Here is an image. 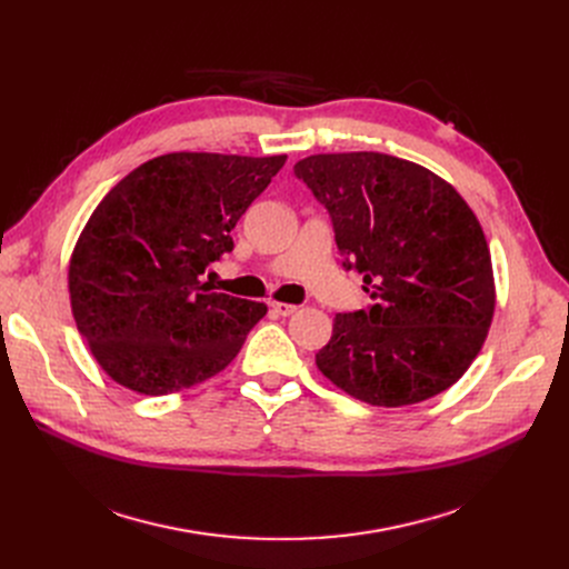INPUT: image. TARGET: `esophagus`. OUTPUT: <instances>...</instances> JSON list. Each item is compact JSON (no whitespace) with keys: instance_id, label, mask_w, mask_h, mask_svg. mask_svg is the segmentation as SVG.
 Wrapping results in <instances>:
<instances>
[{"instance_id":"esophagus-1","label":"esophagus","mask_w":569,"mask_h":569,"mask_svg":"<svg viewBox=\"0 0 569 569\" xmlns=\"http://www.w3.org/2000/svg\"><path fill=\"white\" fill-rule=\"evenodd\" d=\"M269 307H272L277 316H292L297 311L295 305H286V302H269Z\"/></svg>"}]
</instances>
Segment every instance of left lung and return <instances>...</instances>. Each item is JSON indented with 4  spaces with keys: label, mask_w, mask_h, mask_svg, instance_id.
Masks as SVG:
<instances>
[{
    "label": "left lung",
    "mask_w": 569,
    "mask_h": 569,
    "mask_svg": "<svg viewBox=\"0 0 569 569\" xmlns=\"http://www.w3.org/2000/svg\"><path fill=\"white\" fill-rule=\"evenodd\" d=\"M332 217L343 267L373 307L337 313L320 373L369 406L399 408L452 387L482 350L496 309L485 230L429 168L380 152L295 163Z\"/></svg>",
    "instance_id": "left-lung-1"
}]
</instances>
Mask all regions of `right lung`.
Wrapping results in <instances>:
<instances>
[{
  "label": "right lung",
  "instance_id": "1",
  "mask_svg": "<svg viewBox=\"0 0 569 569\" xmlns=\"http://www.w3.org/2000/svg\"><path fill=\"white\" fill-rule=\"evenodd\" d=\"M286 154L170 152L131 170L84 223L69 260L78 332L127 390L163 397L223 371L267 305L212 292L209 262Z\"/></svg>",
  "mask_w": 569,
  "mask_h": 569
}]
</instances>
